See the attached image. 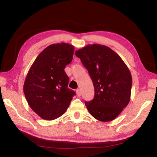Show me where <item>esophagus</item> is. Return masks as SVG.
Returning <instances> with one entry per match:
<instances>
[{
  "instance_id": "34e87169",
  "label": "esophagus",
  "mask_w": 157,
  "mask_h": 157,
  "mask_svg": "<svg viewBox=\"0 0 157 157\" xmlns=\"http://www.w3.org/2000/svg\"><path fill=\"white\" fill-rule=\"evenodd\" d=\"M76 94H77V96H81V90L80 89H78L76 90Z\"/></svg>"
}]
</instances>
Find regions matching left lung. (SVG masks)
Wrapping results in <instances>:
<instances>
[{"mask_svg":"<svg viewBox=\"0 0 157 157\" xmlns=\"http://www.w3.org/2000/svg\"><path fill=\"white\" fill-rule=\"evenodd\" d=\"M75 54L87 69L94 85V99L85 102L89 113L98 121H112L130 101L132 78L128 67L105 45L88 44Z\"/></svg>","mask_w":157,"mask_h":157,"instance_id":"1","label":"left lung"}]
</instances>
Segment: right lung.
I'll return each instance as SVG.
<instances>
[{"instance_id":"add662e5","label":"right lung","mask_w":157,"mask_h":157,"mask_svg":"<svg viewBox=\"0 0 157 157\" xmlns=\"http://www.w3.org/2000/svg\"><path fill=\"white\" fill-rule=\"evenodd\" d=\"M74 46L53 44L40 53L29 69L23 85L29 106L45 120L63 115L75 92L68 88L69 77L64 69L73 59Z\"/></svg>"}]
</instances>
